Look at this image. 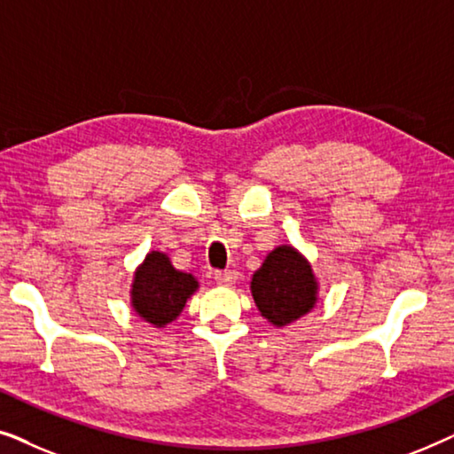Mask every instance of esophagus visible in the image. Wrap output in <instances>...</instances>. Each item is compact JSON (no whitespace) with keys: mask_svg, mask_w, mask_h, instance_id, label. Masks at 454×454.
Masks as SVG:
<instances>
[{"mask_svg":"<svg viewBox=\"0 0 454 454\" xmlns=\"http://www.w3.org/2000/svg\"><path fill=\"white\" fill-rule=\"evenodd\" d=\"M215 281L219 285H225V287H229V285H233L235 281H238V272H235V270H216L215 272Z\"/></svg>","mask_w":454,"mask_h":454,"instance_id":"34e87169","label":"esophagus"}]
</instances>
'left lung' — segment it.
Here are the masks:
<instances>
[{
  "mask_svg": "<svg viewBox=\"0 0 454 454\" xmlns=\"http://www.w3.org/2000/svg\"><path fill=\"white\" fill-rule=\"evenodd\" d=\"M252 297L270 325L287 326L316 306L318 283L295 247L278 246L252 277Z\"/></svg>",
  "mask_w": 454,
  "mask_h": 454,
  "instance_id": "1",
  "label": "left lung"
}]
</instances>
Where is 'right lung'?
Listing matches in <instances>:
<instances>
[{
  "label": "right lung",
  "mask_w": 454,
  "mask_h": 454,
  "mask_svg": "<svg viewBox=\"0 0 454 454\" xmlns=\"http://www.w3.org/2000/svg\"><path fill=\"white\" fill-rule=\"evenodd\" d=\"M198 289V281L188 272L173 269L163 252L146 254L134 272L132 308L142 320L154 326L169 325L182 314L188 297Z\"/></svg>",
  "instance_id": "1"
}]
</instances>
